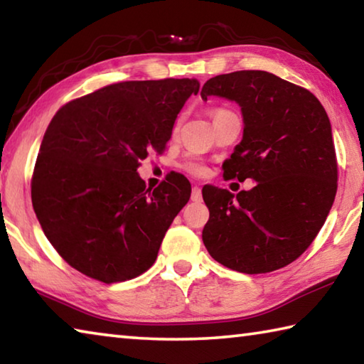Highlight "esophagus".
<instances>
[{
  "label": "esophagus",
  "instance_id": "34e87169",
  "mask_svg": "<svg viewBox=\"0 0 364 364\" xmlns=\"http://www.w3.org/2000/svg\"><path fill=\"white\" fill-rule=\"evenodd\" d=\"M191 199H193L194 202L202 199V191H200L199 186H194V188H193V193H191Z\"/></svg>",
  "mask_w": 364,
  "mask_h": 364
}]
</instances>
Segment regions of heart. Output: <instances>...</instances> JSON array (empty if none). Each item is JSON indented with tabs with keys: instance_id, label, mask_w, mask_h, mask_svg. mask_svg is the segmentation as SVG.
Instances as JSON below:
<instances>
[{
	"instance_id": "1",
	"label": "heart",
	"mask_w": 364,
	"mask_h": 364,
	"mask_svg": "<svg viewBox=\"0 0 364 364\" xmlns=\"http://www.w3.org/2000/svg\"><path fill=\"white\" fill-rule=\"evenodd\" d=\"M221 110H223V109H215V110H213V115L221 112ZM183 168L186 170V171H189V173L197 175V176H202V175L207 173L205 164L202 162V160H199V159H191V160H188V162L183 165Z\"/></svg>"
}]
</instances>
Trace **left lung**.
I'll return each mask as SVG.
<instances>
[{
	"label": "left lung",
	"mask_w": 364,
	"mask_h": 364,
	"mask_svg": "<svg viewBox=\"0 0 364 364\" xmlns=\"http://www.w3.org/2000/svg\"><path fill=\"white\" fill-rule=\"evenodd\" d=\"M200 96L241 107L242 139L223 162V175L257 181L236 196L210 184L202 188L210 212L202 241L215 260L239 273L286 267L313 242L336 199L328 114L310 91L263 70L213 77Z\"/></svg>",
	"instance_id": "8db88e82"
}]
</instances>
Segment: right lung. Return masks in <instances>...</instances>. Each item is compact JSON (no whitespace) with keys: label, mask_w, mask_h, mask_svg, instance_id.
<instances>
[{"label":"right lung","mask_w":364,"mask_h":364,"mask_svg":"<svg viewBox=\"0 0 364 364\" xmlns=\"http://www.w3.org/2000/svg\"><path fill=\"white\" fill-rule=\"evenodd\" d=\"M199 86L196 78L122 82L53 117L36 157L32 204L48 241L72 268L110 284L156 262L191 183L170 173L152 191L138 167L149 152L165 149Z\"/></svg>","instance_id":"1"}]
</instances>
